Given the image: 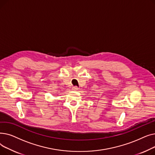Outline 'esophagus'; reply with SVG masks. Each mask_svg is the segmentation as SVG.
Instances as JSON below:
<instances>
[{"label": "esophagus", "mask_w": 155, "mask_h": 155, "mask_svg": "<svg viewBox=\"0 0 155 155\" xmlns=\"http://www.w3.org/2000/svg\"><path fill=\"white\" fill-rule=\"evenodd\" d=\"M71 88H72V91H78V89H79V88L78 87H77V86L73 87Z\"/></svg>", "instance_id": "1"}]
</instances>
